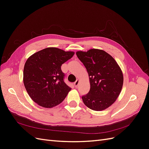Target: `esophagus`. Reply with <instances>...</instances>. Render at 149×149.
<instances>
[{"instance_id":"1","label":"esophagus","mask_w":149,"mask_h":149,"mask_svg":"<svg viewBox=\"0 0 149 149\" xmlns=\"http://www.w3.org/2000/svg\"><path fill=\"white\" fill-rule=\"evenodd\" d=\"M79 79H76V81L74 83V87H76V88L78 87V84H79Z\"/></svg>"}]
</instances>
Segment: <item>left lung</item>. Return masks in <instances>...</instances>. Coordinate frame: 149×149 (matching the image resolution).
<instances>
[{
	"label": "left lung",
	"instance_id": "left-lung-1",
	"mask_svg": "<svg viewBox=\"0 0 149 149\" xmlns=\"http://www.w3.org/2000/svg\"><path fill=\"white\" fill-rule=\"evenodd\" d=\"M76 54L89 75L90 90L82 96L84 104L94 111L107 109L116 101L123 88L120 68L112 56L102 49L93 48Z\"/></svg>",
	"mask_w": 149,
	"mask_h": 149
}]
</instances>
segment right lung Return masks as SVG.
I'll list each match as a JSON object with an SVG mask.
<instances>
[{"instance_id": "1", "label": "right lung", "mask_w": 149, "mask_h": 149, "mask_svg": "<svg viewBox=\"0 0 149 149\" xmlns=\"http://www.w3.org/2000/svg\"><path fill=\"white\" fill-rule=\"evenodd\" d=\"M74 54L49 47L36 52L26 61L24 84L29 95L37 104L51 108L65 100L71 88L64 82L61 66Z\"/></svg>"}]
</instances>
